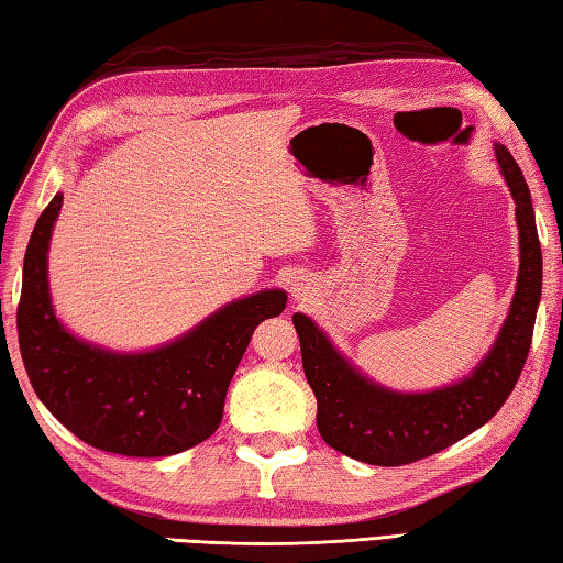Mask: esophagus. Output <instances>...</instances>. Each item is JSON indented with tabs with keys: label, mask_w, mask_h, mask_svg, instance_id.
I'll list each match as a JSON object with an SVG mask.
<instances>
[{
	"label": "esophagus",
	"mask_w": 563,
	"mask_h": 563,
	"mask_svg": "<svg viewBox=\"0 0 563 563\" xmlns=\"http://www.w3.org/2000/svg\"><path fill=\"white\" fill-rule=\"evenodd\" d=\"M298 295H300V298H305V292H302V290H300V288H298Z\"/></svg>",
	"instance_id": "esophagus-1"
}]
</instances>
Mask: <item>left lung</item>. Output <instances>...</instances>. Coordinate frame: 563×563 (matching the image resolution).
Instances as JSON below:
<instances>
[{"instance_id":"1","label":"left lung","mask_w":563,"mask_h":563,"mask_svg":"<svg viewBox=\"0 0 563 563\" xmlns=\"http://www.w3.org/2000/svg\"><path fill=\"white\" fill-rule=\"evenodd\" d=\"M497 161L517 203L521 263L509 318L472 377L437 393H389L357 375L310 318L292 316L305 377L318 399V430L332 450L377 466L412 464L479 430L511 395L529 355L541 298V245L517 161L504 146H497Z\"/></svg>"}]
</instances>
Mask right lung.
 <instances>
[{
    "instance_id": "add662e5",
    "label": "right lung",
    "mask_w": 563,
    "mask_h": 563,
    "mask_svg": "<svg viewBox=\"0 0 563 563\" xmlns=\"http://www.w3.org/2000/svg\"><path fill=\"white\" fill-rule=\"evenodd\" d=\"M59 208L62 196H54L34 225L16 308L19 350L36 397L66 430L103 452L168 456L201 444L221 424L253 330L280 316L288 295L265 290L231 302L174 345L144 355L84 345L54 318L46 285Z\"/></svg>"
}]
</instances>
